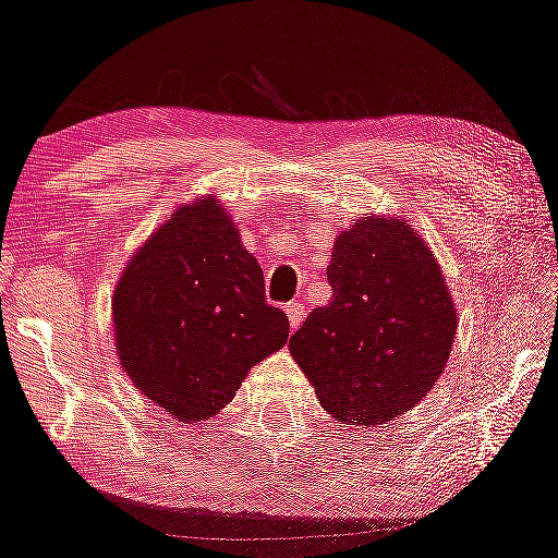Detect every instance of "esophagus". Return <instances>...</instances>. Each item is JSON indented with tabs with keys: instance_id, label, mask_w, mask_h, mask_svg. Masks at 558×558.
I'll list each match as a JSON object with an SVG mask.
<instances>
[{
	"instance_id": "1",
	"label": "esophagus",
	"mask_w": 558,
	"mask_h": 558,
	"mask_svg": "<svg viewBox=\"0 0 558 558\" xmlns=\"http://www.w3.org/2000/svg\"><path fill=\"white\" fill-rule=\"evenodd\" d=\"M284 312H287V317H289V327H292V330H296V327H300V323L304 319L302 302H289L287 307H284Z\"/></svg>"
}]
</instances>
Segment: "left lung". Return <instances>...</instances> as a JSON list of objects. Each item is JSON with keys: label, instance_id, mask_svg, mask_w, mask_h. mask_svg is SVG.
Here are the masks:
<instances>
[{"label": "left lung", "instance_id": "left-lung-1", "mask_svg": "<svg viewBox=\"0 0 558 558\" xmlns=\"http://www.w3.org/2000/svg\"><path fill=\"white\" fill-rule=\"evenodd\" d=\"M327 281L332 300L292 335V357L338 422H391L437 384L452 350L441 269L409 223L368 216L335 241Z\"/></svg>", "mask_w": 558, "mask_h": 558}]
</instances>
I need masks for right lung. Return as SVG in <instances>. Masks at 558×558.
I'll return each mask as SVG.
<instances>
[{
  "label": "right lung",
  "mask_w": 558,
  "mask_h": 558,
  "mask_svg": "<svg viewBox=\"0 0 558 558\" xmlns=\"http://www.w3.org/2000/svg\"><path fill=\"white\" fill-rule=\"evenodd\" d=\"M121 368L178 422L218 414L289 338L264 271L216 201L180 208L136 251L113 292Z\"/></svg>",
  "instance_id": "right-lung-1"
}]
</instances>
